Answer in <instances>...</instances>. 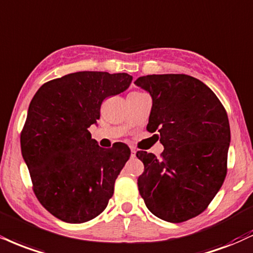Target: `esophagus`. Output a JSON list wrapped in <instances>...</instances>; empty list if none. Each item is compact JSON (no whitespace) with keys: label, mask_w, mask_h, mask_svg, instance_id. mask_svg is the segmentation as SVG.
<instances>
[{"label":"esophagus","mask_w":253,"mask_h":253,"mask_svg":"<svg viewBox=\"0 0 253 253\" xmlns=\"http://www.w3.org/2000/svg\"><path fill=\"white\" fill-rule=\"evenodd\" d=\"M135 154H136V151L134 148H130V158H135Z\"/></svg>","instance_id":"1"}]
</instances>
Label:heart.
I'll list each match as a JSON object with an SVG mask.
<instances>
[{"label": "heart", "instance_id": "b5f03b06", "mask_svg": "<svg viewBox=\"0 0 253 253\" xmlns=\"http://www.w3.org/2000/svg\"><path fill=\"white\" fill-rule=\"evenodd\" d=\"M133 93H138V92H133Z\"/></svg>", "mask_w": 253, "mask_h": 253}]
</instances>
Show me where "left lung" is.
Returning a JSON list of instances; mask_svg holds the SVG:
<instances>
[{
  "label": "left lung",
  "mask_w": 253,
  "mask_h": 253,
  "mask_svg": "<svg viewBox=\"0 0 253 253\" xmlns=\"http://www.w3.org/2000/svg\"><path fill=\"white\" fill-rule=\"evenodd\" d=\"M136 86L150 93L147 130L157 132L161 158L139 151L144 173L138 178L147 209L163 220L181 223L209 206L226 176L231 132L217 95L185 74L140 77Z\"/></svg>",
  "instance_id": "8db88e82"
}]
</instances>
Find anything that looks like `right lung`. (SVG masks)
I'll list each match as a JSON object with an SVG mask.
<instances>
[{
    "label": "right lung",
    "mask_w": 253,
    "mask_h": 253,
    "mask_svg": "<svg viewBox=\"0 0 253 253\" xmlns=\"http://www.w3.org/2000/svg\"><path fill=\"white\" fill-rule=\"evenodd\" d=\"M127 73L77 72L45 82L30 101L21 133V151L41 205L72 224L99 215L130 150L124 142L102 148L89 128L106 97L123 93Z\"/></svg>",
    "instance_id": "1"
}]
</instances>
